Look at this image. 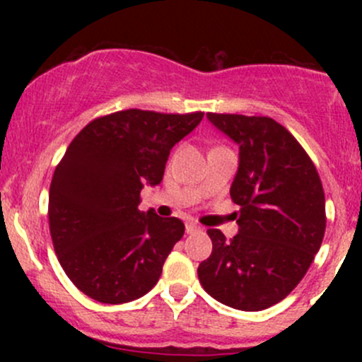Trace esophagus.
Returning a JSON list of instances; mask_svg holds the SVG:
<instances>
[{
	"instance_id": "esophagus-1",
	"label": "esophagus",
	"mask_w": 362,
	"mask_h": 362,
	"mask_svg": "<svg viewBox=\"0 0 362 362\" xmlns=\"http://www.w3.org/2000/svg\"><path fill=\"white\" fill-rule=\"evenodd\" d=\"M185 230H187V233H194V231L201 230V226H199L197 223H187Z\"/></svg>"
}]
</instances>
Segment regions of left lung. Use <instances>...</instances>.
I'll use <instances>...</instances> for the list:
<instances>
[{"label": "left lung", "instance_id": "1", "mask_svg": "<svg viewBox=\"0 0 362 362\" xmlns=\"http://www.w3.org/2000/svg\"><path fill=\"white\" fill-rule=\"evenodd\" d=\"M207 119L240 146L230 194L240 206L238 235L213 240L197 269L207 294L223 305L260 311L284 300L310 269L325 235V194L308 153L271 117L213 114Z\"/></svg>", "mask_w": 362, "mask_h": 362}]
</instances>
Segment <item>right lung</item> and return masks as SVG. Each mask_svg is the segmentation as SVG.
<instances>
[{"instance_id":"obj_1","label":"right lung","mask_w":362,"mask_h":362,"mask_svg":"<svg viewBox=\"0 0 362 362\" xmlns=\"http://www.w3.org/2000/svg\"><path fill=\"white\" fill-rule=\"evenodd\" d=\"M202 117L119 110L86 124L66 149L49 189V230L66 276L91 300H138L160 279L185 226L141 213V189L160 184L170 149Z\"/></svg>"}]
</instances>
